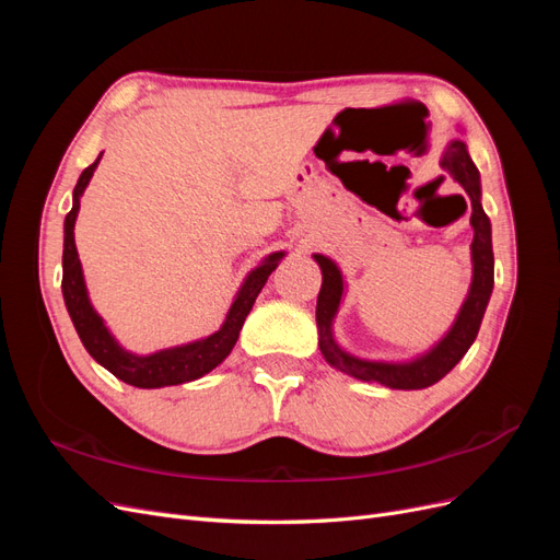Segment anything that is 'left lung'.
<instances>
[{"label": "left lung", "mask_w": 560, "mask_h": 560, "mask_svg": "<svg viewBox=\"0 0 560 560\" xmlns=\"http://www.w3.org/2000/svg\"><path fill=\"white\" fill-rule=\"evenodd\" d=\"M442 167L453 175L455 182L463 184L471 200V226H474V241H471V261H474V278L469 287V296L463 303L460 315H457L451 331L439 341L428 354H422L416 362L406 364H385V362H366L348 354L338 348L331 336V319L338 311V303L343 296V278L336 264L322 254H315V261L322 268V290L317 294V329H319V350L325 360L336 366L343 374L360 378V381H374L393 389H422L430 387L436 381H442L448 371L465 358V352L474 343L479 334L481 319L488 306L490 292H493V241H490V219L481 208V182L477 165L471 163L467 147L460 140H453L442 159ZM467 210V202H465Z\"/></svg>", "instance_id": "obj_1"}]
</instances>
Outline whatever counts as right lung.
Returning a JSON list of instances; mask_svg holds the SVG:
<instances>
[{"label":"right lung","mask_w":560,"mask_h":560,"mask_svg":"<svg viewBox=\"0 0 560 560\" xmlns=\"http://www.w3.org/2000/svg\"><path fill=\"white\" fill-rule=\"evenodd\" d=\"M97 163H100V156L81 173L74 186V206L65 217L62 296H65L67 313H70L74 322V329L81 338L83 348L91 352V358L97 364H103L116 378H121L124 383L135 387H165V385H179V383L206 376L208 371H212L217 364H222L229 358V352L233 350L235 341H238V334L243 329L247 313L252 311L254 301H257L268 276L278 268V261L284 257V252L270 254L259 268L252 270L245 284L241 287L238 296L233 301L226 322L219 331L202 338V341L161 350L154 354H147V358L130 354L114 341L112 334L103 325V317L93 311L86 294V284H83L81 261L74 245V222L79 212V198L83 189H86V184L91 182Z\"/></svg>","instance_id":"obj_1"}]
</instances>
